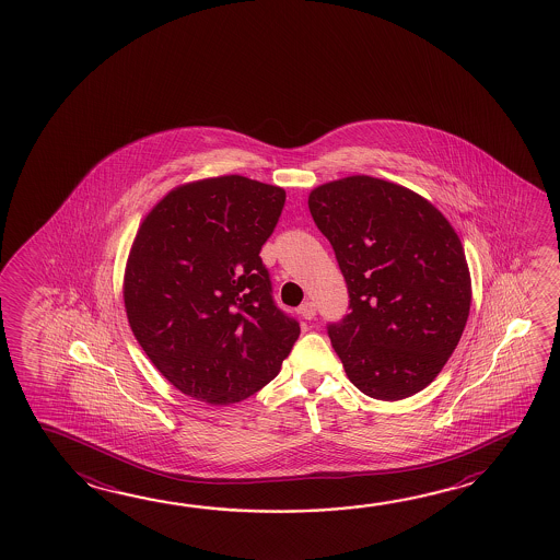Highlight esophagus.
Here are the masks:
<instances>
[{
    "instance_id": "esophagus-1",
    "label": "esophagus",
    "mask_w": 560,
    "mask_h": 560,
    "mask_svg": "<svg viewBox=\"0 0 560 560\" xmlns=\"http://www.w3.org/2000/svg\"><path fill=\"white\" fill-rule=\"evenodd\" d=\"M298 314L304 317V319H314L316 317V305L312 304V302H305V304L298 307Z\"/></svg>"
}]
</instances>
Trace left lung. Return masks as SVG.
I'll list each match as a JSON object with an SVG mask.
<instances>
[{
  "mask_svg": "<svg viewBox=\"0 0 560 560\" xmlns=\"http://www.w3.org/2000/svg\"><path fill=\"white\" fill-rule=\"evenodd\" d=\"M307 205L346 276L351 312L327 334L349 381L378 400L417 395L468 322L471 278L454 226L424 197L371 175L319 185Z\"/></svg>",
  "mask_w": 560,
  "mask_h": 560,
  "instance_id": "1",
  "label": "left lung"
}]
</instances>
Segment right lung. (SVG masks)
Here are the masks:
<instances>
[{
	"label": "right lung",
	"instance_id": "add662e5",
	"mask_svg": "<svg viewBox=\"0 0 560 560\" xmlns=\"http://www.w3.org/2000/svg\"><path fill=\"white\" fill-rule=\"evenodd\" d=\"M284 201L282 187L221 175L175 187L143 217L124 270L126 316L187 397L226 407L255 395L300 336L258 256Z\"/></svg>",
	"mask_w": 560,
	"mask_h": 560
}]
</instances>
